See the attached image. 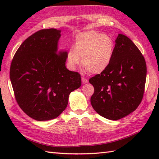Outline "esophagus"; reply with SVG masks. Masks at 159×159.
<instances>
[{
  "instance_id": "esophagus-1",
  "label": "esophagus",
  "mask_w": 159,
  "mask_h": 159,
  "mask_svg": "<svg viewBox=\"0 0 159 159\" xmlns=\"http://www.w3.org/2000/svg\"><path fill=\"white\" fill-rule=\"evenodd\" d=\"M87 82H88V80H87V78L84 77V76H82V83L83 84H85V83H87Z\"/></svg>"
}]
</instances>
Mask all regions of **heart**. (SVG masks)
Wrapping results in <instances>:
<instances>
[{"mask_svg": "<svg viewBox=\"0 0 159 159\" xmlns=\"http://www.w3.org/2000/svg\"><path fill=\"white\" fill-rule=\"evenodd\" d=\"M114 50L109 35L92 30L80 32L75 36L74 48L71 47L67 52V65L74 70L82 59V65L87 72L100 74L109 66Z\"/></svg>", "mask_w": 159, "mask_h": 159, "instance_id": "1", "label": "heart"}]
</instances>
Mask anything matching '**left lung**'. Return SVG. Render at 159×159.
Returning a JSON list of instances; mask_svg holds the SVG:
<instances>
[{"instance_id": "1", "label": "left lung", "mask_w": 159, "mask_h": 159, "mask_svg": "<svg viewBox=\"0 0 159 159\" xmlns=\"http://www.w3.org/2000/svg\"><path fill=\"white\" fill-rule=\"evenodd\" d=\"M146 73V61L139 48L127 36L118 35L109 66L89 80L94 87L91 97L93 109L111 120L133 112L143 99Z\"/></svg>"}]
</instances>
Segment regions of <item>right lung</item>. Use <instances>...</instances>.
<instances>
[{"label":"right lung","instance_id":"obj_1","mask_svg":"<svg viewBox=\"0 0 159 159\" xmlns=\"http://www.w3.org/2000/svg\"><path fill=\"white\" fill-rule=\"evenodd\" d=\"M61 31L42 29L17 50L10 79L17 103L38 121L55 119L66 109L70 93L81 85L79 73L66 68L67 52L57 51Z\"/></svg>","mask_w":159,"mask_h":159}]
</instances>
